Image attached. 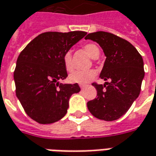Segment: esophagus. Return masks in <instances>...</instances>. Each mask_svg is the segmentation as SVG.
Returning <instances> with one entry per match:
<instances>
[{"label": "esophagus", "mask_w": 156, "mask_h": 156, "mask_svg": "<svg viewBox=\"0 0 156 156\" xmlns=\"http://www.w3.org/2000/svg\"><path fill=\"white\" fill-rule=\"evenodd\" d=\"M86 86H87V85H86V84H80V85H79V87H80V88H81V89H84Z\"/></svg>", "instance_id": "34e87169"}]
</instances>
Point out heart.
Here are the masks:
<instances>
[{"mask_svg": "<svg viewBox=\"0 0 156 156\" xmlns=\"http://www.w3.org/2000/svg\"><path fill=\"white\" fill-rule=\"evenodd\" d=\"M83 50L87 52V54L92 57L93 59H96L99 57L101 51L99 47L95 44L93 43H89L86 44L83 46ZM63 64L65 69L67 72H71L74 68V64H73V55L70 51L66 52L62 57ZM96 75L95 71L94 70H86V71H75L69 75V80L72 83H80V84H84L86 83L93 79Z\"/></svg>", "mask_w": 156, "mask_h": 156, "instance_id": "b5f03b06", "label": "heart"}]
</instances>
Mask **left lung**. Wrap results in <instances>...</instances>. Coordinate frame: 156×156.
<instances>
[{"label": "left lung", "instance_id": "8db88e82", "mask_svg": "<svg viewBox=\"0 0 156 156\" xmlns=\"http://www.w3.org/2000/svg\"><path fill=\"white\" fill-rule=\"evenodd\" d=\"M85 39L95 41L102 48L106 58L100 78L107 81L104 85L92 83L97 97L87 106L98 119L115 121L123 116L139 97L144 77L142 56L131 43L112 33H91Z\"/></svg>", "mask_w": 156, "mask_h": 156}]
</instances>
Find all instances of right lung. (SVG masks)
Masks as SVG:
<instances>
[{"instance_id": "obj_1", "label": "right lung", "mask_w": 156, "mask_h": 156, "mask_svg": "<svg viewBox=\"0 0 156 156\" xmlns=\"http://www.w3.org/2000/svg\"><path fill=\"white\" fill-rule=\"evenodd\" d=\"M87 34L83 31L45 32L19 54L14 71L16 94L27 115L40 124H51L67 114L78 83H59L67 77L63 55Z\"/></svg>"}]
</instances>
